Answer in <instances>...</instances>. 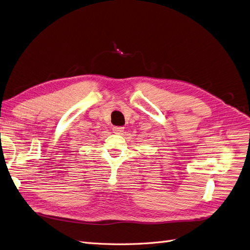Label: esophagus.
Segmentation results:
<instances>
[{"mask_svg": "<svg viewBox=\"0 0 250 250\" xmlns=\"http://www.w3.org/2000/svg\"><path fill=\"white\" fill-rule=\"evenodd\" d=\"M112 131H113V133H116V134H121V133L124 131V127H122V126H115V127L112 128Z\"/></svg>", "mask_w": 250, "mask_h": 250, "instance_id": "obj_1", "label": "esophagus"}]
</instances>
